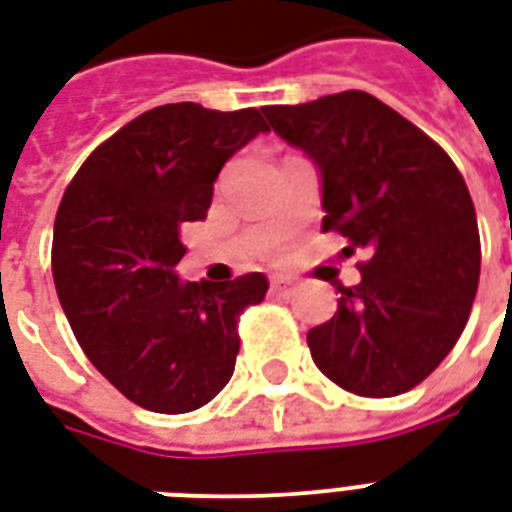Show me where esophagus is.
Listing matches in <instances>:
<instances>
[{
	"label": "esophagus",
	"mask_w": 512,
	"mask_h": 512,
	"mask_svg": "<svg viewBox=\"0 0 512 512\" xmlns=\"http://www.w3.org/2000/svg\"><path fill=\"white\" fill-rule=\"evenodd\" d=\"M271 290L276 292V295H290L292 282H290V279H276V282L271 284Z\"/></svg>",
	"instance_id": "esophagus-1"
}]
</instances>
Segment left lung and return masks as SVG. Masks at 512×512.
<instances>
[{
  "label": "left lung",
  "instance_id": "left-lung-1",
  "mask_svg": "<svg viewBox=\"0 0 512 512\" xmlns=\"http://www.w3.org/2000/svg\"><path fill=\"white\" fill-rule=\"evenodd\" d=\"M322 177V230L368 249L362 282L341 287L335 317L308 330L317 368L362 397L403 395L462 335L481 276L470 190L446 150L365 91L263 107Z\"/></svg>",
  "mask_w": 512,
  "mask_h": 512
}]
</instances>
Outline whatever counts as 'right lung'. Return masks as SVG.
I'll list each match as a JSON object with an SVG mask.
<instances>
[{"label":"right lung","instance_id":"add662e5","mask_svg":"<svg viewBox=\"0 0 512 512\" xmlns=\"http://www.w3.org/2000/svg\"><path fill=\"white\" fill-rule=\"evenodd\" d=\"M265 131L260 109L163 104L99 144L61 198V308L93 368L147 411H195L233 376L241 311L268 279L182 282L174 268L182 225L204 220L222 166Z\"/></svg>","mask_w":512,"mask_h":512}]
</instances>
